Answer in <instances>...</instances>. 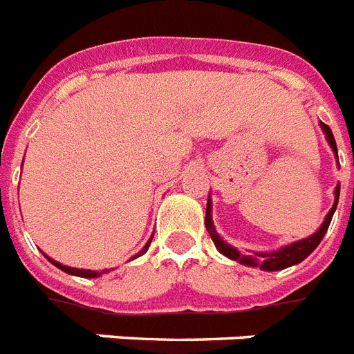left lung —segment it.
<instances>
[{
    "instance_id": "8db88e82",
    "label": "left lung",
    "mask_w": 354,
    "mask_h": 354,
    "mask_svg": "<svg viewBox=\"0 0 354 354\" xmlns=\"http://www.w3.org/2000/svg\"><path fill=\"white\" fill-rule=\"evenodd\" d=\"M320 127L326 134L327 143L331 145L333 152H335L336 160H338V149H336L335 136H333L329 125H326L324 122H320ZM340 165V163H338ZM338 196H340V183L335 187V203H333L331 211L326 214V220L320 225L317 232H313L311 236L304 238V240H298V242H292L289 245H283L280 249L272 252H252V254H245V252H240L236 247H232L231 243H227L220 234L216 232V227L212 223V202H211V192H209V200H207V211H205V227L209 234H211L212 242L216 245V249L222 252L223 257H227L229 260H236L238 263L247 267H260L261 271H281V269H287V267L297 266L300 261L306 260L309 254H311L315 249L318 247V243L322 242V238L326 236L327 229H329V223L333 220V214L336 211V205H338Z\"/></svg>"
}]
</instances>
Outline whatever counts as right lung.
Returning <instances> with one entry per match:
<instances>
[{"label":"right lung","mask_w":354,"mask_h":354,"mask_svg":"<svg viewBox=\"0 0 354 354\" xmlns=\"http://www.w3.org/2000/svg\"><path fill=\"white\" fill-rule=\"evenodd\" d=\"M152 236H154V234H152ZM152 236L149 238V242L145 243V245H143L142 251L138 252V254H134V257H132L131 260H134V258H138V257H142L143 252H147L149 245H151V242H152ZM43 257L47 258V260L50 261V263H53V266H56L57 269H62L63 272H67V274H73V277H82V278H97V277H102V274H105V272L111 271V269H103V271H91V269H77V267L63 266V263H59V261H56V260H53V258H50V257H47V254H45V252H43Z\"/></svg>","instance_id":"1"}]
</instances>
